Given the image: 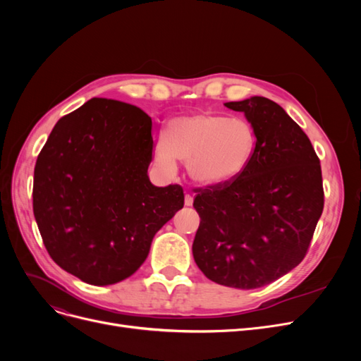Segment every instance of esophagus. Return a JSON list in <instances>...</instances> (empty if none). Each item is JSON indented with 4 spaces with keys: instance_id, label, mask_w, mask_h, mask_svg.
Returning <instances> with one entry per match:
<instances>
[{
    "instance_id": "34e87169",
    "label": "esophagus",
    "mask_w": 361,
    "mask_h": 361,
    "mask_svg": "<svg viewBox=\"0 0 361 361\" xmlns=\"http://www.w3.org/2000/svg\"><path fill=\"white\" fill-rule=\"evenodd\" d=\"M192 195L191 194H185V206H191L192 204Z\"/></svg>"
}]
</instances>
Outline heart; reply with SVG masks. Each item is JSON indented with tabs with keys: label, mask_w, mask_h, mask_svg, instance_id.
I'll return each instance as SVG.
<instances>
[{
	"label": "heart",
	"mask_w": 361,
	"mask_h": 361,
	"mask_svg": "<svg viewBox=\"0 0 361 361\" xmlns=\"http://www.w3.org/2000/svg\"><path fill=\"white\" fill-rule=\"evenodd\" d=\"M257 146L256 130L243 117L195 113L171 118L155 162L164 170L187 162L190 178L204 187L232 182L247 170Z\"/></svg>",
	"instance_id": "b5f03b06"
}]
</instances>
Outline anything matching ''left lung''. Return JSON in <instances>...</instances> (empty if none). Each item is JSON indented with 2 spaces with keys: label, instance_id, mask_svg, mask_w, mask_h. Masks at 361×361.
<instances>
[{
  "label": "left lung",
  "instance_id": "obj_1",
  "mask_svg": "<svg viewBox=\"0 0 361 361\" xmlns=\"http://www.w3.org/2000/svg\"><path fill=\"white\" fill-rule=\"evenodd\" d=\"M224 105L245 114L257 146L241 176L195 190L200 226L192 256L218 285L256 289L307 253L324 209L321 164L309 137L274 101L253 96Z\"/></svg>",
  "mask_w": 361,
  "mask_h": 361
}]
</instances>
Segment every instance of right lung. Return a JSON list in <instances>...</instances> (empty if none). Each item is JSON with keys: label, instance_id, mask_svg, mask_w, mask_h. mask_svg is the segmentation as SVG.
<instances>
[{"label": "right lung", "instance_id": "obj_1", "mask_svg": "<svg viewBox=\"0 0 361 361\" xmlns=\"http://www.w3.org/2000/svg\"><path fill=\"white\" fill-rule=\"evenodd\" d=\"M152 118L93 97L54 126L35 167L32 211L49 256L94 286L133 276L152 239L183 207L180 185L147 176Z\"/></svg>", "mask_w": 361, "mask_h": 361}]
</instances>
